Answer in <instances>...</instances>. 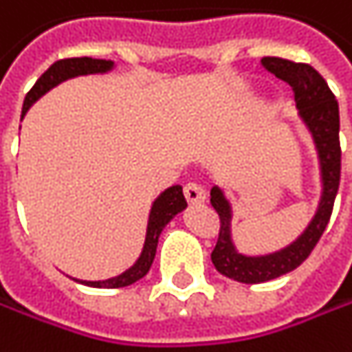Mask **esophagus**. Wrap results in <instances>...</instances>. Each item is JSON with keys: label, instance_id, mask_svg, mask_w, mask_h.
Listing matches in <instances>:
<instances>
[{"label": "esophagus", "instance_id": "1", "mask_svg": "<svg viewBox=\"0 0 352 352\" xmlns=\"http://www.w3.org/2000/svg\"><path fill=\"white\" fill-rule=\"evenodd\" d=\"M184 196L186 202L190 206H198V204H204V200H206L204 188L200 184H196V182H190V184L184 186Z\"/></svg>", "mask_w": 352, "mask_h": 352}]
</instances>
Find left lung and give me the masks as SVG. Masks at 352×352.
Returning a JSON list of instances; mask_svg holds the SVG:
<instances>
[{
	"instance_id": "left-lung-1",
	"label": "left lung",
	"mask_w": 352,
	"mask_h": 352,
	"mask_svg": "<svg viewBox=\"0 0 352 352\" xmlns=\"http://www.w3.org/2000/svg\"><path fill=\"white\" fill-rule=\"evenodd\" d=\"M261 65L277 79L285 80L293 89L299 115L313 134L321 162L323 196L319 210L307 230L291 245L270 255L237 254L232 241V206L218 186L210 192V202L220 216V234L212 252L214 267L239 283H263L297 270L325 232L331 220L335 198L341 182V142H339V102L331 93L327 80L307 63H295L281 57H263Z\"/></svg>"
}]
</instances>
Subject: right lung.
Listing matches in <instances>:
<instances>
[{"mask_svg":"<svg viewBox=\"0 0 352 352\" xmlns=\"http://www.w3.org/2000/svg\"><path fill=\"white\" fill-rule=\"evenodd\" d=\"M113 61H104V59H91V57H73V59H59L55 61L43 75L37 79V82L31 87V91L25 95L23 100V111L21 116L25 115L29 111V107L41 98L51 91L53 87H57L59 82L67 79H73V77H79V75H93V73H107L113 69ZM186 208L184 194H182V186H172L164 190L156 202L152 204V210H150L148 218V230H146V239H144V248H142V254L136 259V263L132 265L131 270H126L124 273L111 277V279H104V281H79L85 283L89 287H104V289H118V287H126L136 283L138 279H142L146 273H148L150 265L154 261V255H156V245H158V237L162 234L164 226L168 221L172 220L178 212H182Z\"/></svg>","mask_w":352,"mask_h":352,"instance_id":"right-lung-1","label":"right lung"}]
</instances>
